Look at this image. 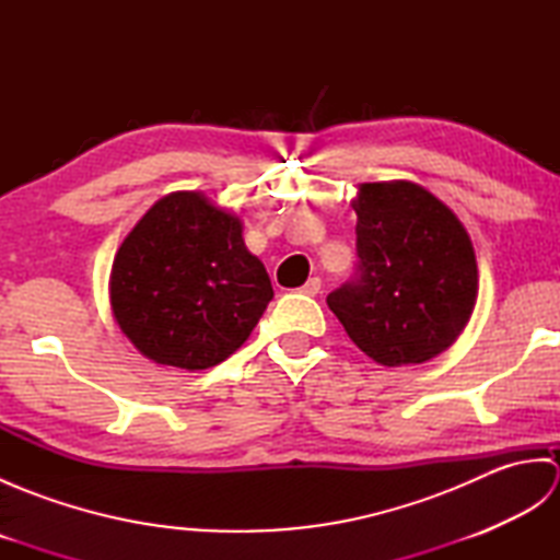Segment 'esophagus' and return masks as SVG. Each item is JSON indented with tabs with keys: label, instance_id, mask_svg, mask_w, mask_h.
<instances>
[{
	"label": "esophagus",
	"instance_id": "34e87169",
	"mask_svg": "<svg viewBox=\"0 0 560 560\" xmlns=\"http://www.w3.org/2000/svg\"><path fill=\"white\" fill-rule=\"evenodd\" d=\"M319 289H323V281H319L317 277H313V279H307V281L303 283L301 291H303L305 295H317Z\"/></svg>",
	"mask_w": 560,
	"mask_h": 560
}]
</instances>
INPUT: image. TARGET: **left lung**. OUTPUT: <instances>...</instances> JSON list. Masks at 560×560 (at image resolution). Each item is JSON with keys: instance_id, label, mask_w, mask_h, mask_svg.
Wrapping results in <instances>:
<instances>
[{"instance_id": "left-lung-1", "label": "left lung", "mask_w": 560, "mask_h": 560, "mask_svg": "<svg viewBox=\"0 0 560 560\" xmlns=\"http://www.w3.org/2000/svg\"><path fill=\"white\" fill-rule=\"evenodd\" d=\"M353 277L327 295L351 341L380 365L425 363L459 337L477 303V257L443 201L413 183H365Z\"/></svg>"}]
</instances>
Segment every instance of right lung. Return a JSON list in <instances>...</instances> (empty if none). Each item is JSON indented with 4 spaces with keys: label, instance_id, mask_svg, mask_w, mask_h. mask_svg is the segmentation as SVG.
<instances>
[{
    "label": "right lung",
    "instance_id": "obj_1",
    "mask_svg": "<svg viewBox=\"0 0 560 560\" xmlns=\"http://www.w3.org/2000/svg\"><path fill=\"white\" fill-rule=\"evenodd\" d=\"M273 299L243 225L199 192L159 199L113 261L110 303L127 339L161 365L205 371L241 349Z\"/></svg>",
    "mask_w": 560,
    "mask_h": 560
}]
</instances>
